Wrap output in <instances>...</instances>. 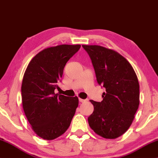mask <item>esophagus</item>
Segmentation results:
<instances>
[{"instance_id": "1", "label": "esophagus", "mask_w": 158, "mask_h": 158, "mask_svg": "<svg viewBox=\"0 0 158 158\" xmlns=\"http://www.w3.org/2000/svg\"><path fill=\"white\" fill-rule=\"evenodd\" d=\"M79 102H80V103H84V102H85V101H87V100H84V99L79 98Z\"/></svg>"}]
</instances>
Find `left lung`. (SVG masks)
<instances>
[{"label": "left lung", "instance_id": "8db88e82", "mask_svg": "<svg viewBox=\"0 0 158 158\" xmlns=\"http://www.w3.org/2000/svg\"><path fill=\"white\" fill-rule=\"evenodd\" d=\"M90 57L97 81L106 88L103 101L90 100L94 111L88 117L96 134L109 139L124 134L139 105V83L134 69L123 56L98 45H82Z\"/></svg>", "mask_w": 158, "mask_h": 158}]
</instances>
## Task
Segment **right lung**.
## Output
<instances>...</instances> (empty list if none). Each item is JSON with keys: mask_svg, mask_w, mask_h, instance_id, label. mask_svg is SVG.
<instances>
[{"mask_svg": "<svg viewBox=\"0 0 158 158\" xmlns=\"http://www.w3.org/2000/svg\"><path fill=\"white\" fill-rule=\"evenodd\" d=\"M81 45L61 44L39 52L27 65L22 83L24 112L35 134L45 140L63 135L79 105L77 96L55 93L69 60Z\"/></svg>", "mask_w": 158, "mask_h": 158, "instance_id": "obj_1", "label": "right lung"}]
</instances>
